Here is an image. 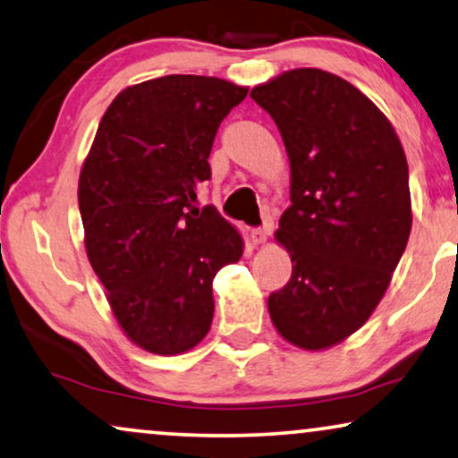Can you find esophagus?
Masks as SVG:
<instances>
[{
  "mask_svg": "<svg viewBox=\"0 0 458 458\" xmlns=\"http://www.w3.org/2000/svg\"><path fill=\"white\" fill-rule=\"evenodd\" d=\"M267 230L266 228H253L250 230V242L253 244H266Z\"/></svg>",
  "mask_w": 458,
  "mask_h": 458,
  "instance_id": "1",
  "label": "esophagus"
}]
</instances>
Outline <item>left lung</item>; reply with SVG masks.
<instances>
[{
  "instance_id": "1",
  "label": "left lung",
  "mask_w": 458,
  "mask_h": 458,
  "mask_svg": "<svg viewBox=\"0 0 458 458\" xmlns=\"http://www.w3.org/2000/svg\"><path fill=\"white\" fill-rule=\"evenodd\" d=\"M250 98L274 118L291 162L293 205L276 241L293 276L269 294V318L299 349H330L376 311L407 247V157L376 103L326 70H288Z\"/></svg>"
}]
</instances>
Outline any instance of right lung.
Returning a JSON list of instances; mask_svg holds the SVG:
<instances>
[{
  "instance_id": "obj_1",
  "label": "right lung",
  "mask_w": 458,
  "mask_h": 458,
  "mask_svg": "<svg viewBox=\"0 0 458 458\" xmlns=\"http://www.w3.org/2000/svg\"><path fill=\"white\" fill-rule=\"evenodd\" d=\"M247 91L195 74L126 87L82 164L89 263L122 332L153 355H182L208 336L216 274L242 257L241 232L195 203L220 122Z\"/></svg>"
}]
</instances>
